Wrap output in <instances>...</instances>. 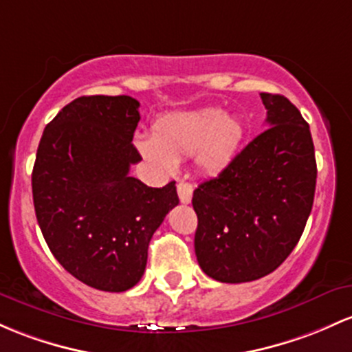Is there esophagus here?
<instances>
[{
	"label": "esophagus",
	"instance_id": "1",
	"mask_svg": "<svg viewBox=\"0 0 352 352\" xmlns=\"http://www.w3.org/2000/svg\"><path fill=\"white\" fill-rule=\"evenodd\" d=\"M177 194H179L180 202H182V204H190L192 194H194V188H192L190 184L179 182V184H177Z\"/></svg>",
	"mask_w": 352,
	"mask_h": 352
}]
</instances>
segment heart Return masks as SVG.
<instances>
[{
	"label": "heart",
	"mask_w": 352,
	"mask_h": 352,
	"mask_svg": "<svg viewBox=\"0 0 352 352\" xmlns=\"http://www.w3.org/2000/svg\"><path fill=\"white\" fill-rule=\"evenodd\" d=\"M244 125L220 108L168 115L153 125V140L137 142L140 155L162 173H173L179 162L195 155L207 175H219L230 165L244 140Z\"/></svg>",
	"instance_id": "b5f03b06"
}]
</instances>
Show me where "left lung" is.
<instances>
[{
  "label": "left lung",
  "instance_id": "obj_1",
  "mask_svg": "<svg viewBox=\"0 0 352 352\" xmlns=\"http://www.w3.org/2000/svg\"><path fill=\"white\" fill-rule=\"evenodd\" d=\"M269 129L194 190L195 256L219 283L261 279L292 252L314 202L311 130L283 95L261 94Z\"/></svg>",
  "mask_w": 352,
  "mask_h": 352
}]
</instances>
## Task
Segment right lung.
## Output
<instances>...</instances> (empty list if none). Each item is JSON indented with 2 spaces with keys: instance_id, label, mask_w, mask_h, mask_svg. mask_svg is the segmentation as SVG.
Returning <instances> with one entry per match:
<instances>
[{
  "instance_id": "add662e5",
  "label": "right lung",
  "mask_w": 352,
  "mask_h": 352,
  "mask_svg": "<svg viewBox=\"0 0 352 352\" xmlns=\"http://www.w3.org/2000/svg\"><path fill=\"white\" fill-rule=\"evenodd\" d=\"M132 96H80L46 125L32 187L38 223L55 258L98 291L132 289L150 239L179 204L175 182L146 187L130 177L142 160L132 140L140 120Z\"/></svg>"
}]
</instances>
